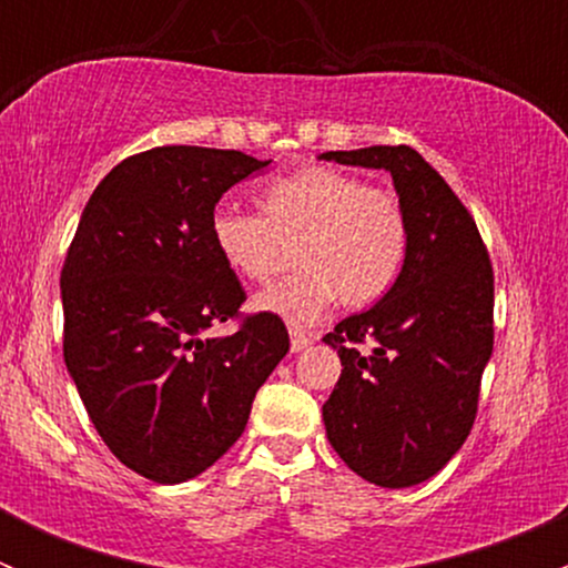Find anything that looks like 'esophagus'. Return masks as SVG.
<instances>
[{"label": "esophagus", "instance_id": "34e87169", "mask_svg": "<svg viewBox=\"0 0 568 568\" xmlns=\"http://www.w3.org/2000/svg\"><path fill=\"white\" fill-rule=\"evenodd\" d=\"M313 343V337L302 329H291V352H302Z\"/></svg>", "mask_w": 568, "mask_h": 568}]
</instances>
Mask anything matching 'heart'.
<instances>
[{
  "label": "heart",
  "mask_w": 568,
  "mask_h": 568,
  "mask_svg": "<svg viewBox=\"0 0 568 568\" xmlns=\"http://www.w3.org/2000/svg\"><path fill=\"white\" fill-rule=\"evenodd\" d=\"M257 214L214 211L211 242L227 268L252 283L274 277L291 247L294 274L255 300L288 324H313L326 307H365L390 291L409 247L398 194L335 168H302L266 183Z\"/></svg>",
  "instance_id": "1"
}]
</instances>
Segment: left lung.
Instances as JSON below:
<instances>
[{"mask_svg":"<svg viewBox=\"0 0 568 568\" xmlns=\"http://www.w3.org/2000/svg\"><path fill=\"white\" fill-rule=\"evenodd\" d=\"M321 159L387 170L409 222L393 288L324 335L343 365L324 404L332 448L359 478L404 489L437 475L473 428L495 346V272L473 214L415 148Z\"/></svg>","mask_w":568,"mask_h":568,"instance_id":"obj_1","label":"left lung"}]
</instances>
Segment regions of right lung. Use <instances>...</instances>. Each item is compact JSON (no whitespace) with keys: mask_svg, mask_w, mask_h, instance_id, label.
<instances>
[{"mask_svg":"<svg viewBox=\"0 0 568 568\" xmlns=\"http://www.w3.org/2000/svg\"><path fill=\"white\" fill-rule=\"evenodd\" d=\"M268 162L197 145L134 153L95 186L62 263L68 374L106 448L156 484L225 456L288 354L283 318L239 311L247 294L211 242L222 194ZM222 320L237 332L211 336Z\"/></svg>","mask_w":568,"mask_h":568,"instance_id":"add662e5","label":"right lung"}]
</instances>
